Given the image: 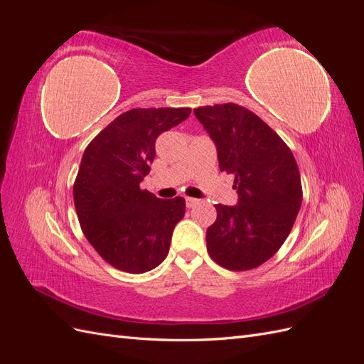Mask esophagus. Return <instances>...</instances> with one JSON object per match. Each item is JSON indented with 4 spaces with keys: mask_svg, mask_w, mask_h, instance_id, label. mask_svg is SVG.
I'll return each instance as SVG.
<instances>
[{
    "mask_svg": "<svg viewBox=\"0 0 364 364\" xmlns=\"http://www.w3.org/2000/svg\"><path fill=\"white\" fill-rule=\"evenodd\" d=\"M186 208H194L197 203H199V199H194V197H186Z\"/></svg>",
    "mask_w": 364,
    "mask_h": 364,
    "instance_id": "34e87169",
    "label": "esophagus"
}]
</instances>
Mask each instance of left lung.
<instances>
[{
  "mask_svg": "<svg viewBox=\"0 0 364 364\" xmlns=\"http://www.w3.org/2000/svg\"><path fill=\"white\" fill-rule=\"evenodd\" d=\"M217 146L220 171L232 174L238 205H215L206 249L218 266L255 269L287 240L302 203V183L290 147L249 109L214 105L194 109Z\"/></svg>",
  "mask_w": 364,
  "mask_h": 364,
  "instance_id": "left-lung-1",
  "label": "left lung"
}]
</instances>
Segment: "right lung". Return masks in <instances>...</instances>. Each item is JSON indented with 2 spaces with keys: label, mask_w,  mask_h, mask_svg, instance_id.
Segmentation results:
<instances>
[{
  "label": "right lung",
  "mask_w": 364,
  "mask_h": 364,
  "mask_svg": "<svg viewBox=\"0 0 364 364\" xmlns=\"http://www.w3.org/2000/svg\"><path fill=\"white\" fill-rule=\"evenodd\" d=\"M190 114V107L130 109L83 153L73 188L77 217L98 255L118 270L144 273L167 257L185 199H158L139 183L150 173L158 136Z\"/></svg>",
  "instance_id": "add662e5"
}]
</instances>
